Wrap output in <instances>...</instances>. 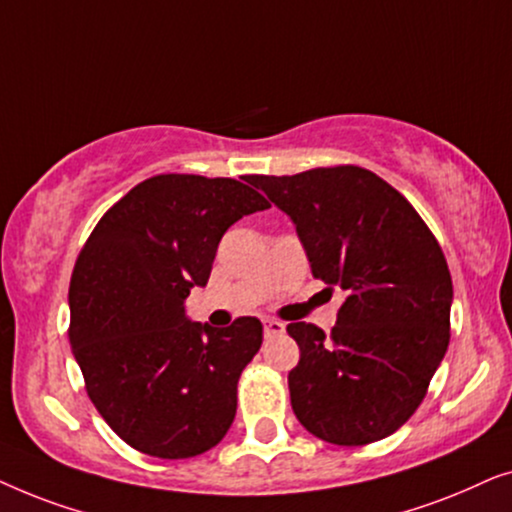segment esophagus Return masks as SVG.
Segmentation results:
<instances>
[{
	"label": "esophagus",
	"instance_id": "34e87169",
	"mask_svg": "<svg viewBox=\"0 0 512 512\" xmlns=\"http://www.w3.org/2000/svg\"><path fill=\"white\" fill-rule=\"evenodd\" d=\"M263 333L265 338H275V335H282L284 333V324L277 319H265L263 321Z\"/></svg>",
	"mask_w": 512,
	"mask_h": 512
}]
</instances>
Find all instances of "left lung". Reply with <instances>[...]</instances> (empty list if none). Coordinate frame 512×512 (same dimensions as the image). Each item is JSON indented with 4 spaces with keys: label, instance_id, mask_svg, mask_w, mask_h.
<instances>
[{
    "label": "left lung",
    "instance_id": "obj_1",
    "mask_svg": "<svg viewBox=\"0 0 512 512\" xmlns=\"http://www.w3.org/2000/svg\"><path fill=\"white\" fill-rule=\"evenodd\" d=\"M296 223L312 275L347 293L331 335L293 321L300 347L291 408L312 436L368 445L401 429L429 391L450 345L452 277L417 209L370 170L314 167L256 174Z\"/></svg>",
    "mask_w": 512,
    "mask_h": 512
}]
</instances>
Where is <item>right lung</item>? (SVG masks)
Returning <instances> with one entry per match:
<instances>
[{"mask_svg": "<svg viewBox=\"0 0 512 512\" xmlns=\"http://www.w3.org/2000/svg\"><path fill=\"white\" fill-rule=\"evenodd\" d=\"M228 177L156 174L107 212L69 282V345L90 401L118 438L158 459H188L226 436L237 380L263 326L240 317L216 331L188 321L184 300L205 286L221 237L268 209Z\"/></svg>", "mask_w": 512, "mask_h": 512, "instance_id": "right-lung-1", "label": "right lung"}]
</instances>
